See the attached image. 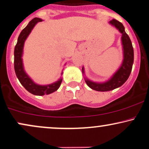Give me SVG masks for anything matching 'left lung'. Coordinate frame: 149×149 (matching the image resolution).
Returning a JSON list of instances; mask_svg holds the SVG:
<instances>
[{"label":"left lung","instance_id":"1","mask_svg":"<svg viewBox=\"0 0 149 149\" xmlns=\"http://www.w3.org/2000/svg\"><path fill=\"white\" fill-rule=\"evenodd\" d=\"M109 24L118 29L122 33V45L123 50V61L122 65L110 79L104 82H96L90 80L84 77L86 83L92 89L97 91H109L120 87L123 84L131 74L134 60V53L131 39L125 30V27L121 22L116 19L109 21ZM82 73L84 75V69L82 67Z\"/></svg>","mask_w":149,"mask_h":149}]
</instances>
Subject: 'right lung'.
I'll return each instance as SVG.
<instances>
[{"mask_svg": "<svg viewBox=\"0 0 149 149\" xmlns=\"http://www.w3.org/2000/svg\"><path fill=\"white\" fill-rule=\"evenodd\" d=\"M42 21V20L39 18H34L31 20L27 27L24 28L20 32L14 49V70L17 78L27 91L36 95H44L45 94L48 95L57 91L63 81V79L61 78L58 81L52 84L40 85L35 83L24 71L22 59L24 41L27 38L28 36L31 33V30L35 27L36 24L38 22Z\"/></svg>", "mask_w": 149, "mask_h": 149, "instance_id": "1", "label": "right lung"}]
</instances>
